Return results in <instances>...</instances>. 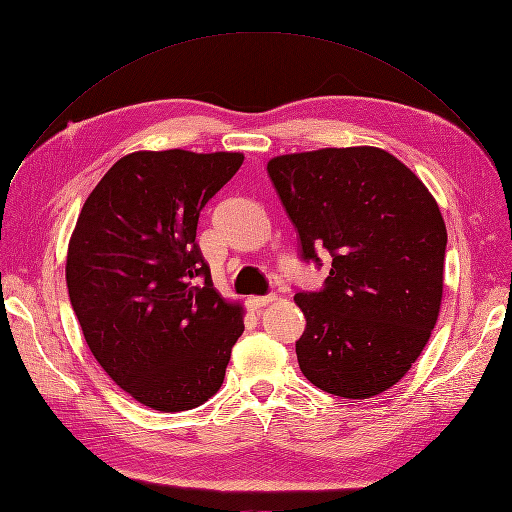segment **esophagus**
<instances>
[{"label":"esophagus","instance_id":"obj_1","mask_svg":"<svg viewBox=\"0 0 512 512\" xmlns=\"http://www.w3.org/2000/svg\"><path fill=\"white\" fill-rule=\"evenodd\" d=\"M276 297L274 295H265V297H249V305H251V309H261V307H265L268 303H272Z\"/></svg>","mask_w":512,"mask_h":512}]
</instances>
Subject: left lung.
<instances>
[{"label":"left lung","mask_w":512,"mask_h":512,"mask_svg":"<svg viewBox=\"0 0 512 512\" xmlns=\"http://www.w3.org/2000/svg\"><path fill=\"white\" fill-rule=\"evenodd\" d=\"M272 184L301 259L332 257L318 293H297L307 320L299 368L318 389L368 399L412 368L435 328L448 232L433 194L387 150L320 148L274 157Z\"/></svg>","instance_id":"obj_1"}]
</instances>
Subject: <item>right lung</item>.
Here are the masks:
<instances>
[{
    "mask_svg": "<svg viewBox=\"0 0 512 512\" xmlns=\"http://www.w3.org/2000/svg\"><path fill=\"white\" fill-rule=\"evenodd\" d=\"M240 152L140 150L87 196L66 255V286L87 347L136 402L205 404L244 330L196 240L198 215L240 169Z\"/></svg>",
    "mask_w": 512,
    "mask_h": 512,
    "instance_id": "add662e5",
    "label": "right lung"
}]
</instances>
